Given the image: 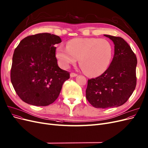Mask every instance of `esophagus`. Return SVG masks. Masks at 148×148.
<instances>
[{"label":"esophagus","mask_w":148,"mask_h":148,"mask_svg":"<svg viewBox=\"0 0 148 148\" xmlns=\"http://www.w3.org/2000/svg\"><path fill=\"white\" fill-rule=\"evenodd\" d=\"M70 75V77H75V76H76L78 75L75 73H71Z\"/></svg>","instance_id":"obj_1"}]
</instances>
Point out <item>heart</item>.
<instances>
[{
  "label": "heart",
  "instance_id": "heart-1",
  "mask_svg": "<svg viewBox=\"0 0 148 148\" xmlns=\"http://www.w3.org/2000/svg\"><path fill=\"white\" fill-rule=\"evenodd\" d=\"M113 48L106 39L99 38H75L69 40L67 47L58 46L56 55L60 66L68 69L77 62L88 76L97 77L108 69L113 58Z\"/></svg>",
  "mask_w": 148,
  "mask_h": 148
}]
</instances>
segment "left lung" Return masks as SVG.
I'll use <instances>...</instances> for the list:
<instances>
[{"label":"left lung","mask_w":148,"mask_h":148,"mask_svg":"<svg viewBox=\"0 0 148 148\" xmlns=\"http://www.w3.org/2000/svg\"><path fill=\"white\" fill-rule=\"evenodd\" d=\"M113 41L114 54L108 69L102 75L88 79L86 99L97 108L118 107L125 103L136 84V55L119 37L104 35Z\"/></svg>","instance_id":"1"}]
</instances>
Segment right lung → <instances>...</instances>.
Listing matches in <instances>:
<instances>
[{
	"instance_id": "right-lung-1",
	"label": "right lung",
	"mask_w": 148,
	"mask_h": 148,
	"mask_svg": "<svg viewBox=\"0 0 148 148\" xmlns=\"http://www.w3.org/2000/svg\"><path fill=\"white\" fill-rule=\"evenodd\" d=\"M62 40L57 35L42 33L23 39L14 49L11 82L24 102L48 106L58 99L70 73L59 67L56 44Z\"/></svg>"
}]
</instances>
